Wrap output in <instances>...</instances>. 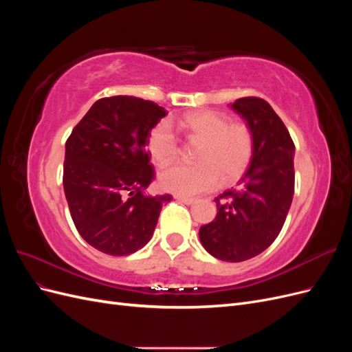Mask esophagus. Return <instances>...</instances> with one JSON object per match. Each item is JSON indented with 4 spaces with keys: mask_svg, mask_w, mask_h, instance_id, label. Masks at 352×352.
Here are the masks:
<instances>
[{
    "mask_svg": "<svg viewBox=\"0 0 352 352\" xmlns=\"http://www.w3.org/2000/svg\"><path fill=\"white\" fill-rule=\"evenodd\" d=\"M175 198L180 202H184L186 206H192L195 202V198H188V197H182V195H175Z\"/></svg>",
    "mask_w": 352,
    "mask_h": 352,
    "instance_id": "esophagus-1",
    "label": "esophagus"
}]
</instances>
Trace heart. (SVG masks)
I'll return each instance as SVG.
<instances>
[{
    "instance_id": "b5f03b06",
    "label": "heart",
    "mask_w": 352,
    "mask_h": 352,
    "mask_svg": "<svg viewBox=\"0 0 352 352\" xmlns=\"http://www.w3.org/2000/svg\"><path fill=\"white\" fill-rule=\"evenodd\" d=\"M180 131L201 141L197 164L176 163L158 175L162 189L182 197L214 189L221 179L226 184L239 179L247 170L254 150L252 133L245 123H229L226 116L212 110H198L179 120ZM148 150L154 162L164 166L179 154V141L172 126L157 123L148 138Z\"/></svg>"
}]
</instances>
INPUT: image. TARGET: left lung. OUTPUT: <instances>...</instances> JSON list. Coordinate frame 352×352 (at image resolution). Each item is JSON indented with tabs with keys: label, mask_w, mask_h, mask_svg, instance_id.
Segmentation results:
<instances>
[{
	"label": "left lung",
	"mask_w": 352,
	"mask_h": 352,
	"mask_svg": "<svg viewBox=\"0 0 352 352\" xmlns=\"http://www.w3.org/2000/svg\"><path fill=\"white\" fill-rule=\"evenodd\" d=\"M229 105L250 127L252 157L238 186L216 198L217 216L201 226L199 241L212 257L239 263L279 235L294 198L295 145L267 101L247 97Z\"/></svg>",
	"instance_id": "obj_1"
}]
</instances>
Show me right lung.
Masks as SVG:
<instances>
[{
	"instance_id": "obj_1",
	"label": "right lung",
	"mask_w": 352,
	"mask_h": 352,
	"mask_svg": "<svg viewBox=\"0 0 352 352\" xmlns=\"http://www.w3.org/2000/svg\"><path fill=\"white\" fill-rule=\"evenodd\" d=\"M167 111L127 95L94 102L66 142L63 186L74 226L95 250L129 255L150 242L170 195L145 189L154 170L146 151Z\"/></svg>"
}]
</instances>
